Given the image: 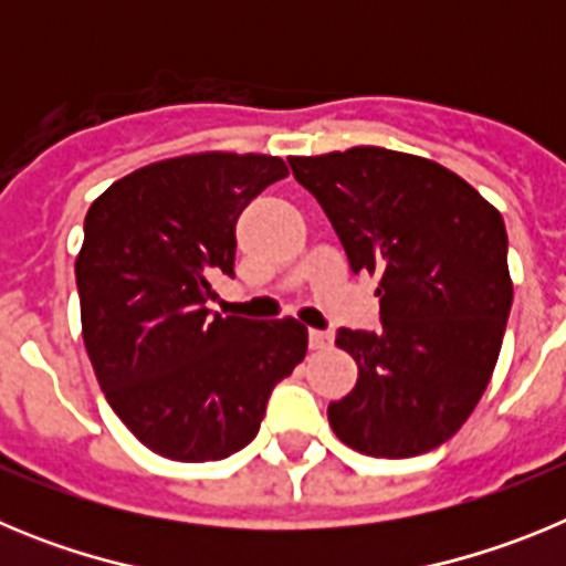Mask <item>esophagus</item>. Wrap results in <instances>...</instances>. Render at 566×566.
Masks as SVG:
<instances>
[{
  "mask_svg": "<svg viewBox=\"0 0 566 566\" xmlns=\"http://www.w3.org/2000/svg\"><path fill=\"white\" fill-rule=\"evenodd\" d=\"M328 345H332V334L317 332V328L308 332V348H312V352H326Z\"/></svg>",
  "mask_w": 566,
  "mask_h": 566,
  "instance_id": "obj_1",
  "label": "esophagus"
}]
</instances>
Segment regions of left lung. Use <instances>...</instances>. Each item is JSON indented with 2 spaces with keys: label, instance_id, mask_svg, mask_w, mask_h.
<instances>
[{
  "label": "left lung",
  "instance_id": "left-lung-1",
  "mask_svg": "<svg viewBox=\"0 0 566 566\" xmlns=\"http://www.w3.org/2000/svg\"><path fill=\"white\" fill-rule=\"evenodd\" d=\"M354 274H377L379 328H339L357 359L328 405L339 442L408 459L453 437L496 368L513 306L502 214L457 172L382 147L289 158Z\"/></svg>",
  "mask_w": 566,
  "mask_h": 566
}]
</instances>
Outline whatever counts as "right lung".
I'll list each match as a JSON object with an SVG mask.
<instances>
[{
  "label": "right lung",
  "instance_id": "right-lung-1",
  "mask_svg": "<svg viewBox=\"0 0 566 566\" xmlns=\"http://www.w3.org/2000/svg\"><path fill=\"white\" fill-rule=\"evenodd\" d=\"M286 175L274 155H181L115 181L84 218V345L107 402L149 451L175 462L232 457L306 357L297 319L207 308L212 280L234 277L240 212Z\"/></svg>",
  "mask_w": 566,
  "mask_h": 566
}]
</instances>
